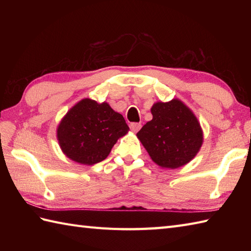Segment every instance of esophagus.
I'll list each match as a JSON object with an SVG mask.
<instances>
[{"label": "esophagus", "instance_id": "1", "mask_svg": "<svg viewBox=\"0 0 251 251\" xmlns=\"http://www.w3.org/2000/svg\"><path fill=\"white\" fill-rule=\"evenodd\" d=\"M129 127H130L131 131L137 132L138 130L141 128V124H140V123H131V124L129 125Z\"/></svg>", "mask_w": 251, "mask_h": 251}]
</instances>
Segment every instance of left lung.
<instances>
[{
	"label": "left lung",
	"instance_id": "obj_1",
	"mask_svg": "<svg viewBox=\"0 0 251 251\" xmlns=\"http://www.w3.org/2000/svg\"><path fill=\"white\" fill-rule=\"evenodd\" d=\"M153 119L137 137L154 163L163 168H179L195 157L202 145L201 125L188 106L179 99L156 102Z\"/></svg>",
	"mask_w": 251,
	"mask_h": 251
}]
</instances>
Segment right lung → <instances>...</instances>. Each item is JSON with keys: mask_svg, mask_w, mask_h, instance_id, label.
<instances>
[{"mask_svg": "<svg viewBox=\"0 0 251 251\" xmlns=\"http://www.w3.org/2000/svg\"><path fill=\"white\" fill-rule=\"evenodd\" d=\"M129 130L109 103L85 98L68 111L57 128L62 152L72 161L94 165L106 158L119 138Z\"/></svg>", "mask_w": 251, "mask_h": 251, "instance_id": "1", "label": "right lung"}]
</instances>
